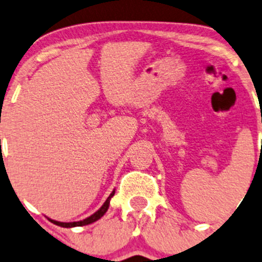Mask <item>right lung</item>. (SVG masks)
Wrapping results in <instances>:
<instances>
[{"mask_svg": "<svg viewBox=\"0 0 262 262\" xmlns=\"http://www.w3.org/2000/svg\"><path fill=\"white\" fill-rule=\"evenodd\" d=\"M115 194V190L112 192V194L109 195V198L106 199V202L104 203V205H102L101 208H100L99 210H97L96 213L92 214L91 216H89V218L83 219V221H80V222H70V223H63V222H57V221H53V219H49L52 223L57 224V226L59 227H64V228H71V227H81V226H86V224H90V223H94V222H96L97 219L101 218L102 215H104L105 213H106V210L109 209V204H110V199H112L113 195Z\"/></svg>", "mask_w": 262, "mask_h": 262, "instance_id": "right-lung-1", "label": "right lung"}]
</instances>
